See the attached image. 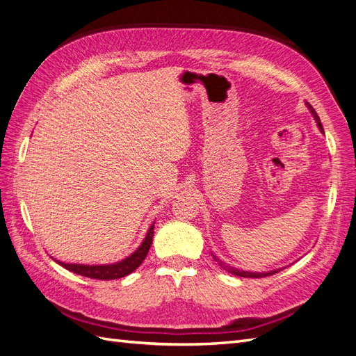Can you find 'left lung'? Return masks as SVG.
<instances>
[{
  "mask_svg": "<svg viewBox=\"0 0 356 356\" xmlns=\"http://www.w3.org/2000/svg\"><path fill=\"white\" fill-rule=\"evenodd\" d=\"M307 106L310 108V111H312V114H314V117H315V120H316V123H318V126H319V129L322 132H324V129H322V124H321V122H319V117H318V114H316V111L314 110V106H312L309 102H307ZM213 260L217 261L224 270H227L229 273H233V275H236V276H241V277H266V276H272V275H275V273H277V272H281V268H277V270H273V272H266V273H254V272H243V270H238V268H234V267H230V266H227V264H224L222 261H220L217 257L213 255Z\"/></svg>",
  "mask_w": 356,
  "mask_h": 356,
  "instance_id": "obj_1",
  "label": "left lung"
}]
</instances>
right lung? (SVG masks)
I'll use <instances>...</instances> for the list:
<instances>
[{
    "mask_svg": "<svg viewBox=\"0 0 356 356\" xmlns=\"http://www.w3.org/2000/svg\"><path fill=\"white\" fill-rule=\"evenodd\" d=\"M153 234H154V225L149 227L141 246H139L131 257H127L126 260L117 264H108V266H83V264H67V263H59V264L62 267H65L70 272H74L86 277H92V279L111 281V279L124 277L129 273L136 270V268L145 260L149 246H152V242H153Z\"/></svg>",
    "mask_w": 356,
    "mask_h": 356,
    "instance_id": "1",
    "label": "right lung"
}]
</instances>
